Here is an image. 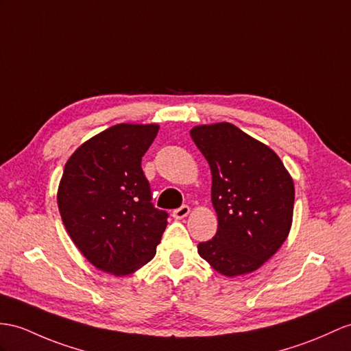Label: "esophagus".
<instances>
[{
    "instance_id": "esophagus-1",
    "label": "esophagus",
    "mask_w": 351,
    "mask_h": 351,
    "mask_svg": "<svg viewBox=\"0 0 351 351\" xmlns=\"http://www.w3.org/2000/svg\"><path fill=\"white\" fill-rule=\"evenodd\" d=\"M189 213H191L189 205H182L180 208H177V210L173 211V217L177 219V220H180V219H184L187 215H189Z\"/></svg>"
}]
</instances>
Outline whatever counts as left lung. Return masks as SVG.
<instances>
[{"mask_svg":"<svg viewBox=\"0 0 351 351\" xmlns=\"http://www.w3.org/2000/svg\"><path fill=\"white\" fill-rule=\"evenodd\" d=\"M211 169L217 232L198 253L225 277L249 274L274 256L292 228L295 186L277 153L232 123L191 130Z\"/></svg>","mask_w":351,"mask_h":351,"instance_id":"1","label":"left lung"}]
</instances>
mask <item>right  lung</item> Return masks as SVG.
I'll return each instance as SVG.
<instances>
[{"label": "right lung", "mask_w": 351, "mask_h": 351, "mask_svg": "<svg viewBox=\"0 0 351 351\" xmlns=\"http://www.w3.org/2000/svg\"><path fill=\"white\" fill-rule=\"evenodd\" d=\"M159 131L156 123H119L92 136L66 160L58 208L77 249L93 267L123 277L156 254L165 211L150 202L141 158Z\"/></svg>", "instance_id": "right-lung-1"}]
</instances>
